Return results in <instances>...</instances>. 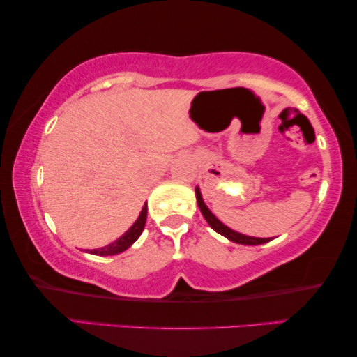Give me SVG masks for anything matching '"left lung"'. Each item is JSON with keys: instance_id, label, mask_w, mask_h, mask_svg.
Returning a JSON list of instances; mask_svg holds the SVG:
<instances>
[{"instance_id": "8db88e82", "label": "left lung", "mask_w": 357, "mask_h": 357, "mask_svg": "<svg viewBox=\"0 0 357 357\" xmlns=\"http://www.w3.org/2000/svg\"><path fill=\"white\" fill-rule=\"evenodd\" d=\"M196 199H197V206H199L201 212L204 215V218L207 220V223L210 225V227L217 231L218 234H221V236H225L226 238H229V241L236 242V243H242V245H261V243H266V242L271 241V238H258V237L243 236V234H238L236 231L229 229V227H227V226H225L217 217H215L212 212H210L206 204H204L199 188H196Z\"/></svg>"}]
</instances>
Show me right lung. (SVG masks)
<instances>
[{
	"label": "right lung",
	"instance_id": "obj_1",
	"mask_svg": "<svg viewBox=\"0 0 357 357\" xmlns=\"http://www.w3.org/2000/svg\"><path fill=\"white\" fill-rule=\"evenodd\" d=\"M145 221H147V204L142 207V212H140L139 218L136 220V223H134L130 229H128L123 236L120 238H116L115 242L109 243L107 247H102V248H98V250H91L90 253L91 255H99V256H112V255H119L121 251H125L126 248H130L131 245L137 241L140 234L144 231V226H145Z\"/></svg>",
	"mask_w": 357,
	"mask_h": 357
}]
</instances>
